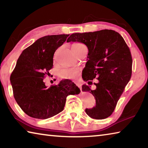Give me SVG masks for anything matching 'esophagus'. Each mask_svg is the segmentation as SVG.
Instances as JSON below:
<instances>
[{
    "label": "esophagus",
    "mask_w": 148,
    "mask_h": 148,
    "mask_svg": "<svg viewBox=\"0 0 148 148\" xmlns=\"http://www.w3.org/2000/svg\"><path fill=\"white\" fill-rule=\"evenodd\" d=\"M74 83L76 84V86L79 87V88L80 89V90H82V86H81V84H80L79 83H77V82H75Z\"/></svg>",
    "instance_id": "esophagus-1"
}]
</instances>
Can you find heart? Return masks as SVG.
I'll list each match as a JSON object with an SVG mask.
<instances>
[{"instance_id":"b5f03b06","label":"heart","mask_w":148,"mask_h":148,"mask_svg":"<svg viewBox=\"0 0 148 148\" xmlns=\"http://www.w3.org/2000/svg\"><path fill=\"white\" fill-rule=\"evenodd\" d=\"M86 47H87L86 45L80 42H76L72 46V51L74 53ZM79 72V71L77 69H64L59 71V76L62 79H75L78 76Z\"/></svg>"}]
</instances>
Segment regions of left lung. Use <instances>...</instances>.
I'll return each mask as SVG.
<instances>
[{"label":"left lung","mask_w":148,"mask_h":148,"mask_svg":"<svg viewBox=\"0 0 148 148\" xmlns=\"http://www.w3.org/2000/svg\"><path fill=\"white\" fill-rule=\"evenodd\" d=\"M79 42L88 47V61L84 69V81L97 79L96 89L87 85L82 91L89 92L96 100V105L86 109L89 117L96 119L108 117L113 113L125 86L132 76V59L129 46L118 32L113 30L74 33L67 42ZM91 85V84H89Z\"/></svg>","instance_id":"left-lung-1"}]
</instances>
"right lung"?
Masks as SVG:
<instances>
[{"mask_svg":"<svg viewBox=\"0 0 148 148\" xmlns=\"http://www.w3.org/2000/svg\"><path fill=\"white\" fill-rule=\"evenodd\" d=\"M69 34L47 35L42 37L22 51L10 76L14 99L29 116L47 119L64 109L69 95L80 90L71 80H61L47 87L44 82L53 64L56 49Z\"/></svg>","mask_w":148,"mask_h":148,"instance_id":"add662e5","label":"right lung"}]
</instances>
